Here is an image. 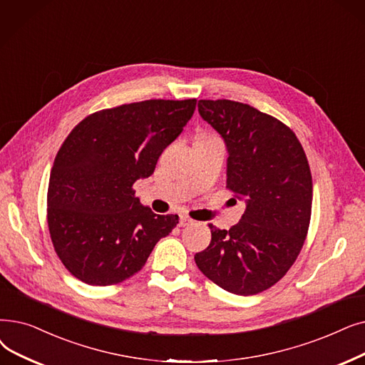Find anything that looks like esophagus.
<instances>
[{
	"label": "esophagus",
	"mask_w": 365,
	"mask_h": 365,
	"mask_svg": "<svg viewBox=\"0 0 365 365\" xmlns=\"http://www.w3.org/2000/svg\"><path fill=\"white\" fill-rule=\"evenodd\" d=\"M192 224H194V220L191 217L180 216V222H179L180 227H187V225H192Z\"/></svg>",
	"instance_id": "obj_1"
}]
</instances>
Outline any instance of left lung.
Wrapping results in <instances>:
<instances>
[{
    "label": "left lung",
    "instance_id": "left-lung-1",
    "mask_svg": "<svg viewBox=\"0 0 365 365\" xmlns=\"http://www.w3.org/2000/svg\"><path fill=\"white\" fill-rule=\"evenodd\" d=\"M198 112L225 140L227 187L246 201L239 224L217 230L195 253L201 273L222 289L255 295L288 273L307 237L313 183L289 126L249 104L200 100Z\"/></svg>",
    "mask_w": 365,
    "mask_h": 365
}]
</instances>
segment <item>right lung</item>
I'll list each match as a JSON object with an SVG mask.
<instances>
[{
    "instance_id": "obj_1",
    "label": "right lung",
    "mask_w": 365,
    "mask_h": 365,
    "mask_svg": "<svg viewBox=\"0 0 365 365\" xmlns=\"http://www.w3.org/2000/svg\"><path fill=\"white\" fill-rule=\"evenodd\" d=\"M197 100H146L104 108L78 122L59 148L47 189V225L67 270L92 287L130 279L179 224L155 215L133 185L192 118Z\"/></svg>"
}]
</instances>
